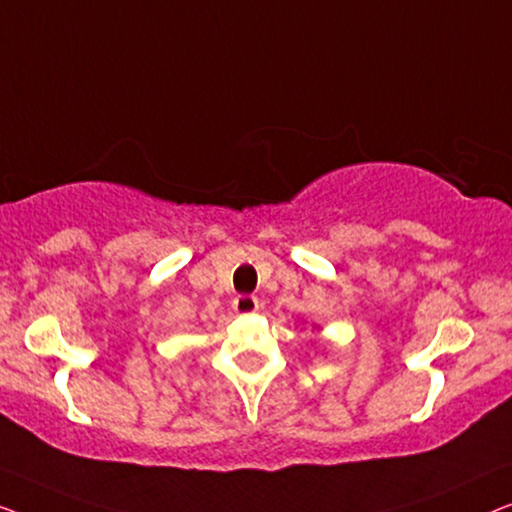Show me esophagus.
Segmentation results:
<instances>
[{"label": "esophagus", "instance_id": "1", "mask_svg": "<svg viewBox=\"0 0 512 512\" xmlns=\"http://www.w3.org/2000/svg\"><path fill=\"white\" fill-rule=\"evenodd\" d=\"M259 308V301L255 297H248V294H243V297H236L234 299V311L239 315H248V313H255Z\"/></svg>", "mask_w": 512, "mask_h": 512}]
</instances>
